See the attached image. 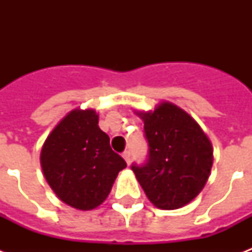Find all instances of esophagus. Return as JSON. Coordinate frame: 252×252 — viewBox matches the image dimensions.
<instances>
[{
	"label": "esophagus",
	"mask_w": 252,
	"mask_h": 252,
	"mask_svg": "<svg viewBox=\"0 0 252 252\" xmlns=\"http://www.w3.org/2000/svg\"><path fill=\"white\" fill-rule=\"evenodd\" d=\"M123 158L126 159V165H129V163H130V153L128 152V150H126V152L123 153Z\"/></svg>",
	"instance_id": "obj_1"
}]
</instances>
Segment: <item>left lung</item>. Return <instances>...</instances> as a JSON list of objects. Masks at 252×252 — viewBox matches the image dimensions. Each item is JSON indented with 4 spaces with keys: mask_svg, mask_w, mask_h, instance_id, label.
Instances as JSON below:
<instances>
[{
    "mask_svg": "<svg viewBox=\"0 0 252 252\" xmlns=\"http://www.w3.org/2000/svg\"><path fill=\"white\" fill-rule=\"evenodd\" d=\"M144 122L149 144L145 165H132L150 203L178 209L203 191L213 165V148L195 119L174 103L161 102L153 111H134Z\"/></svg>",
    "mask_w": 252,
    "mask_h": 252,
    "instance_id": "left-lung-1",
    "label": "left lung"
}]
</instances>
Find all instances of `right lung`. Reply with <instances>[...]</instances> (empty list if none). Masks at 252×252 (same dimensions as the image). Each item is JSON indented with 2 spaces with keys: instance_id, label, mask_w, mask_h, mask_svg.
I'll return each instance as SVG.
<instances>
[{
  "instance_id": "1",
  "label": "right lung",
  "mask_w": 252,
  "mask_h": 252,
  "mask_svg": "<svg viewBox=\"0 0 252 252\" xmlns=\"http://www.w3.org/2000/svg\"><path fill=\"white\" fill-rule=\"evenodd\" d=\"M93 108L70 111L48 134L40 165L49 187L61 201L91 211L107 199L126 161L110 146Z\"/></svg>"
}]
</instances>
